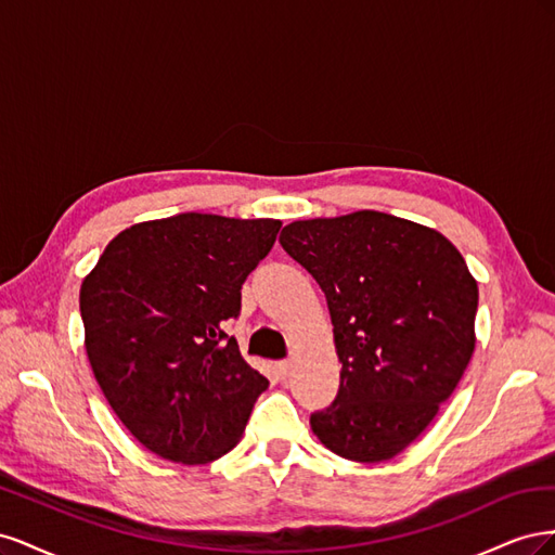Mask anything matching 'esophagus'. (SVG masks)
<instances>
[{
    "mask_svg": "<svg viewBox=\"0 0 555 555\" xmlns=\"http://www.w3.org/2000/svg\"><path fill=\"white\" fill-rule=\"evenodd\" d=\"M292 367H294L292 361H280V363H278V373H280L282 377H287V375L292 373Z\"/></svg>",
    "mask_w": 555,
    "mask_h": 555,
    "instance_id": "34e87169",
    "label": "esophagus"
}]
</instances>
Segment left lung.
Wrapping results in <instances>:
<instances>
[{
	"mask_svg": "<svg viewBox=\"0 0 555 555\" xmlns=\"http://www.w3.org/2000/svg\"><path fill=\"white\" fill-rule=\"evenodd\" d=\"M280 245L322 287L340 389L310 416L324 447L389 461L438 414L475 351L479 289L442 233L359 210L282 229Z\"/></svg>",
	"mask_w": 555,
	"mask_h": 555,
	"instance_id": "obj_1",
	"label": "left lung"
}]
</instances>
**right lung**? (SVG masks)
Listing matches in <instances>:
<instances>
[{
  "mask_svg": "<svg viewBox=\"0 0 555 555\" xmlns=\"http://www.w3.org/2000/svg\"><path fill=\"white\" fill-rule=\"evenodd\" d=\"M280 220L182 212L125 229L80 287L92 373L157 456L201 465L238 444L268 379L224 331Z\"/></svg>",
  "mask_w": 555,
  "mask_h": 555,
  "instance_id": "1",
  "label": "right lung"
}]
</instances>
